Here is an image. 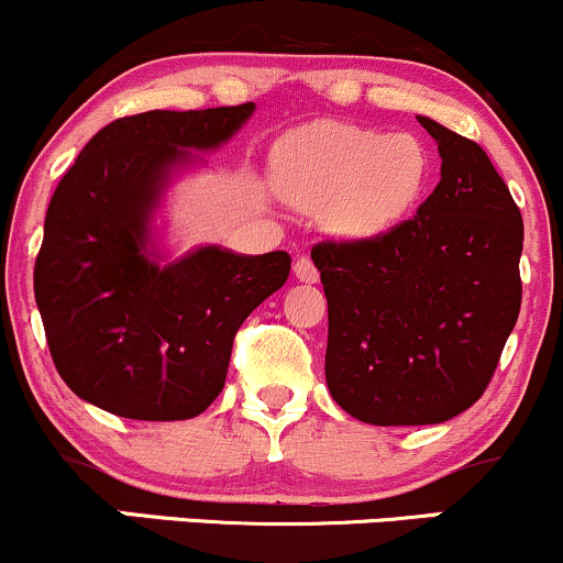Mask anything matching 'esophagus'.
I'll use <instances>...</instances> for the list:
<instances>
[{"instance_id": "34e87169", "label": "esophagus", "mask_w": 563, "mask_h": 563, "mask_svg": "<svg viewBox=\"0 0 563 563\" xmlns=\"http://www.w3.org/2000/svg\"><path fill=\"white\" fill-rule=\"evenodd\" d=\"M294 275L299 277L301 283H318L320 269L314 267V262L309 260V256H299V260H296V264H294Z\"/></svg>"}]
</instances>
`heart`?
<instances>
[{
  "label": "heart",
  "instance_id": "b5f03b06",
  "mask_svg": "<svg viewBox=\"0 0 563 563\" xmlns=\"http://www.w3.org/2000/svg\"><path fill=\"white\" fill-rule=\"evenodd\" d=\"M273 179L290 203L322 211L331 230L367 238L416 209L429 156L416 134L314 121L275 142Z\"/></svg>",
  "mask_w": 563,
  "mask_h": 563
}]
</instances>
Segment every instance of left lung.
<instances>
[{"instance_id":"obj_1","label":"left lung","mask_w":563,"mask_h":563,"mask_svg":"<svg viewBox=\"0 0 563 563\" xmlns=\"http://www.w3.org/2000/svg\"><path fill=\"white\" fill-rule=\"evenodd\" d=\"M442 179L371 238L312 249L328 299L325 378L352 418L442 423L482 397L521 309L525 222L474 140L418 115Z\"/></svg>"}]
</instances>
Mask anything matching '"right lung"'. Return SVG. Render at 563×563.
I'll return each mask as SVG.
<instances>
[{"mask_svg":"<svg viewBox=\"0 0 563 563\" xmlns=\"http://www.w3.org/2000/svg\"><path fill=\"white\" fill-rule=\"evenodd\" d=\"M254 102L147 111L102 126L63 174L44 219L34 294L68 389L132 421H185L222 391L238 328L288 280L290 256L198 249L158 267L147 217L183 147H217Z\"/></svg>","mask_w":563,"mask_h":563,"instance_id":"right-lung-1","label":"right lung"}]
</instances>
